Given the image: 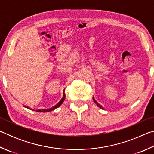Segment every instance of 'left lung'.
I'll list each match as a JSON object with an SVG mask.
<instances>
[{
    "mask_svg": "<svg viewBox=\"0 0 154 154\" xmlns=\"http://www.w3.org/2000/svg\"><path fill=\"white\" fill-rule=\"evenodd\" d=\"M93 100H94V103L96 104V105H97L99 108H100V109H103L102 106H101L100 105H99V104H98L97 102H96V100H95V99H94V98H93Z\"/></svg>",
    "mask_w": 154,
    "mask_h": 154,
    "instance_id": "obj_1",
    "label": "left lung"
}]
</instances>
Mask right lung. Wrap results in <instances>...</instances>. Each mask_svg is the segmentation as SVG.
Returning a JSON list of instances; mask_svg holds the SVG:
<instances>
[{
    "label": "right lung",
    "mask_w": 154,
    "mask_h": 154,
    "mask_svg": "<svg viewBox=\"0 0 154 154\" xmlns=\"http://www.w3.org/2000/svg\"><path fill=\"white\" fill-rule=\"evenodd\" d=\"M65 97H66V95H65V94H64V91L63 97H62V98L61 99V100H60V102L57 103L55 106H52L51 108H50V109H38V110H36V112H49V111H53V110H54V109H55L59 107V106H60L62 103H63L64 100V99H65ZM25 107H26V108H28V109H30L29 107H28V106H25Z\"/></svg>",
    "instance_id": "obj_1"
}]
</instances>
